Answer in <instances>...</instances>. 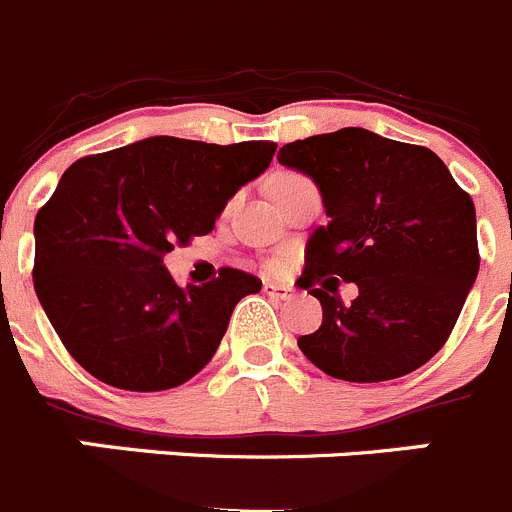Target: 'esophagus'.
<instances>
[{
    "label": "esophagus",
    "mask_w": 512,
    "mask_h": 512,
    "mask_svg": "<svg viewBox=\"0 0 512 512\" xmlns=\"http://www.w3.org/2000/svg\"><path fill=\"white\" fill-rule=\"evenodd\" d=\"M264 294L276 299H289L292 297V287H287V284H276V281H264Z\"/></svg>",
    "instance_id": "obj_1"
}]
</instances>
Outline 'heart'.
<instances>
[{"instance_id":"b5f03b06","label":"heart","mask_w":512,"mask_h":512,"mask_svg":"<svg viewBox=\"0 0 512 512\" xmlns=\"http://www.w3.org/2000/svg\"><path fill=\"white\" fill-rule=\"evenodd\" d=\"M289 180H302V177H297V175H284V177H279V180H276V182H289Z\"/></svg>"}]
</instances>
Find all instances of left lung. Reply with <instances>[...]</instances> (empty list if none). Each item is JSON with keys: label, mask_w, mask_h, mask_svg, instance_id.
<instances>
[{"label": "left lung", "mask_w": 512, "mask_h": 512, "mask_svg": "<svg viewBox=\"0 0 512 512\" xmlns=\"http://www.w3.org/2000/svg\"><path fill=\"white\" fill-rule=\"evenodd\" d=\"M279 162L307 175L327 225L307 241L299 287L322 304V325L297 340L332 378L378 383L442 350L480 271L475 203L426 147L360 126L297 139ZM330 275L320 290L311 284ZM359 297L342 305L336 281Z\"/></svg>", "instance_id": "left-lung-1"}]
</instances>
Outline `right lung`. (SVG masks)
<instances>
[{"instance_id": "right-lung-1", "label": "right lung", "mask_w": 512, "mask_h": 512, "mask_svg": "<svg viewBox=\"0 0 512 512\" xmlns=\"http://www.w3.org/2000/svg\"><path fill=\"white\" fill-rule=\"evenodd\" d=\"M274 142L149 137L73 162L35 218V292L58 337L93 378L167 391L200 373L256 276L220 269L180 287L164 253L208 236Z\"/></svg>"}]
</instances>
